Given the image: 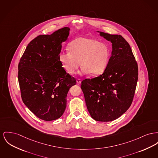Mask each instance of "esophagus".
<instances>
[{
  "label": "esophagus",
  "mask_w": 158,
  "mask_h": 158,
  "mask_svg": "<svg viewBox=\"0 0 158 158\" xmlns=\"http://www.w3.org/2000/svg\"><path fill=\"white\" fill-rule=\"evenodd\" d=\"M76 82H77V84H80L81 83V80L80 79H77L76 80Z\"/></svg>",
  "instance_id": "34e87169"
}]
</instances>
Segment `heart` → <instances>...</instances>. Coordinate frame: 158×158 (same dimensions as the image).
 <instances>
[{
  "instance_id": "obj_1",
  "label": "heart",
  "mask_w": 158,
  "mask_h": 158,
  "mask_svg": "<svg viewBox=\"0 0 158 158\" xmlns=\"http://www.w3.org/2000/svg\"><path fill=\"white\" fill-rule=\"evenodd\" d=\"M69 51H62L60 54L59 60L69 74H75L81 64L82 73L99 75L106 70L109 64L110 48L106 44L97 39L79 37L69 44Z\"/></svg>"
}]
</instances>
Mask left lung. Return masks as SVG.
<instances>
[{
    "instance_id": "obj_1",
    "label": "left lung",
    "mask_w": 158,
    "mask_h": 158,
    "mask_svg": "<svg viewBox=\"0 0 158 158\" xmlns=\"http://www.w3.org/2000/svg\"><path fill=\"white\" fill-rule=\"evenodd\" d=\"M112 45L111 56L102 75L82 82L91 118L101 122L118 119L129 109L138 81V65L129 44L121 35L97 31Z\"/></svg>"
}]
</instances>
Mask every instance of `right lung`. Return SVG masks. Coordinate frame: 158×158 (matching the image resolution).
<instances>
[{"mask_svg":"<svg viewBox=\"0 0 158 158\" xmlns=\"http://www.w3.org/2000/svg\"><path fill=\"white\" fill-rule=\"evenodd\" d=\"M70 30L65 27L51 35L35 38L19 63L18 78L23 102L44 121L56 120L63 115L67 93L76 84L59 60L61 44L67 39Z\"/></svg>","mask_w":158,"mask_h":158,"instance_id":"obj_1","label":"right lung"}]
</instances>
